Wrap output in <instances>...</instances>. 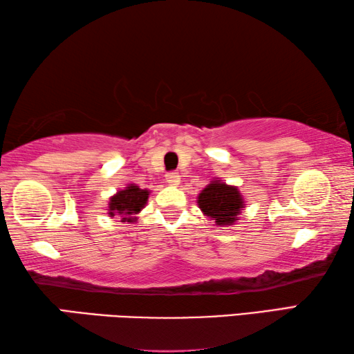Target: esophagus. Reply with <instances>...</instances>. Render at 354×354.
<instances>
[{
  "label": "esophagus",
  "mask_w": 354,
  "mask_h": 354,
  "mask_svg": "<svg viewBox=\"0 0 354 354\" xmlns=\"http://www.w3.org/2000/svg\"><path fill=\"white\" fill-rule=\"evenodd\" d=\"M165 179H167V183H169V184H171V185H176V184L179 183V179H181V176H179L178 173L171 171V173H167V175H165Z\"/></svg>",
  "instance_id": "obj_1"
}]
</instances>
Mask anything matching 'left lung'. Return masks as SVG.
Returning <instances> with one entry per match:
<instances>
[{"label": "left lung", "instance_id": "left-lung-1", "mask_svg": "<svg viewBox=\"0 0 354 354\" xmlns=\"http://www.w3.org/2000/svg\"><path fill=\"white\" fill-rule=\"evenodd\" d=\"M198 206L203 214L215 221L217 226H230L234 223L241 214L243 196L236 185H227L220 179H214L198 195Z\"/></svg>", "mask_w": 354, "mask_h": 354}]
</instances>
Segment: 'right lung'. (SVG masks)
I'll list each match as a JSON object with an SVG mask.
<instances>
[{
    "mask_svg": "<svg viewBox=\"0 0 354 354\" xmlns=\"http://www.w3.org/2000/svg\"><path fill=\"white\" fill-rule=\"evenodd\" d=\"M149 192L147 189H140L136 184H128V187L118 190L109 200V217H122V221H134L137 220L134 215L139 214L145 207L148 201Z\"/></svg>",
    "mask_w": 354,
    "mask_h": 354,
    "instance_id": "add662e5",
    "label": "right lung"
}]
</instances>
